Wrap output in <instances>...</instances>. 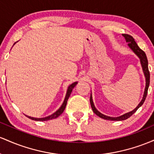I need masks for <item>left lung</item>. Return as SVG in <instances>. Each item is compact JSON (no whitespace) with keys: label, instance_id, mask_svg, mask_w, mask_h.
<instances>
[{"label":"left lung","instance_id":"left-lung-1","mask_svg":"<svg viewBox=\"0 0 154 154\" xmlns=\"http://www.w3.org/2000/svg\"><path fill=\"white\" fill-rule=\"evenodd\" d=\"M122 35L124 36V38L126 40V42L128 43V46L130 48L131 50L138 57V58L140 59V64L141 66H142V69L143 73H144L145 75V79H146V87H145V90H144V94H143V98L141 100V101L140 102V103L138 104V105L134 108V110H132V111H129L128 113H126L118 117H110V116H108L103 114V113H100V111H98L97 110V108H95L94 104V102H93L92 100V95H90V104H91V107L92 108L93 112L97 116L100 117V118L105 119V120H110V121H123V120H126L129 117L131 116L132 114H134L138 108H140V106H142V105L144 103L145 100H146V96H147V93H148V87H149V84H150V72L149 70H148V60H147V57L146 53L143 51L142 49H140L139 46H137V43L135 42L134 39L133 38L132 36L128 35V34H122Z\"/></svg>","mask_w":154,"mask_h":154}]
</instances>
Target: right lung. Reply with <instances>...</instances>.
Returning <instances> with one entry per match:
<instances>
[{
	"instance_id": "add662e5",
	"label": "right lung",
	"mask_w": 154,
	"mask_h": 154,
	"mask_svg": "<svg viewBox=\"0 0 154 154\" xmlns=\"http://www.w3.org/2000/svg\"><path fill=\"white\" fill-rule=\"evenodd\" d=\"M16 43H14V45L16 44ZM14 45H13V46H14ZM77 84H78V82H75L72 83V84H70V85L68 86V89H67L66 95H65V99H64V101H63V104H62L61 106L60 107V108H59L57 110H56V111H55L54 113H52V114H51L50 116H46V117H44V118H34V117L29 116H27V115H25V116L27 117V118L32 119V120L40 121V122H44V121L51 120V119H54L57 118L59 116L61 115L62 113H63L64 110H65V107H66V105H67V103H68V100L69 97H70V94H71V92H72V89H73V88L75 87V86H76Z\"/></svg>"
}]
</instances>
